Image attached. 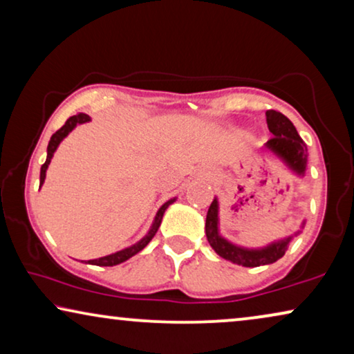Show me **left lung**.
Returning a JSON list of instances; mask_svg holds the SVG:
<instances>
[{"instance_id":"left-lung-1","label":"left lung","mask_w":354,"mask_h":354,"mask_svg":"<svg viewBox=\"0 0 354 354\" xmlns=\"http://www.w3.org/2000/svg\"><path fill=\"white\" fill-rule=\"evenodd\" d=\"M266 123L270 131L274 134L270 141L266 142V149L274 152L277 157H281L288 167L292 168L297 175H305L306 162H308V149L306 144L303 142L300 134L297 133L293 123L283 115V113L277 111H268L266 112ZM205 234L213 250L218 255L229 260L236 265L245 266V268H257L261 265H270V263L277 261L279 258L283 257L287 250L288 242L292 237L283 239L271 243L260 250H252V248H242L237 245H232L226 239H223L218 234V201L212 202L210 208L207 213L205 221Z\"/></svg>"}]
</instances>
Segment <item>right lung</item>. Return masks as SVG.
Instances as JSON below:
<instances>
[{"mask_svg":"<svg viewBox=\"0 0 354 354\" xmlns=\"http://www.w3.org/2000/svg\"><path fill=\"white\" fill-rule=\"evenodd\" d=\"M84 122H89V117L86 115V113H78V115H73V117H71V118H68V120L66 122V125H64L62 128H59L57 131L53 134L51 139H49L46 162L43 163V165H41V171H39V187H41V184L44 183V178H46L48 165H49V162H51V158H53V156H54V152H56V149H57L59 144H61L62 139L66 138L67 134L71 133L73 128H75L77 125H80V123H84ZM173 202H175V198H171V201H168L167 203H163V205L160 207V210L157 212L156 220H153V225H152V227H151V231H149L147 236L144 237L142 241H139V242L136 243V245H131V247L125 248V250H120V252H117V253H112V255L97 258V260H89V261H88L89 265H96V266H115V265H118V263L127 261L128 258H131L133 255H136L138 252H141L142 248L146 247L147 243L152 241V237L156 236L157 229H158V226H160V223H162L163 213H165L168 205H170V203H173Z\"/></svg>","mask_w":354,"mask_h":354,"instance_id":"add662e5","label":"right lung"}]
</instances>
